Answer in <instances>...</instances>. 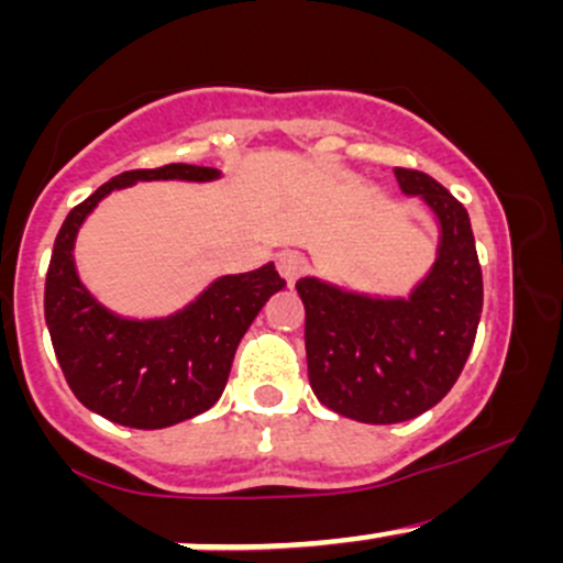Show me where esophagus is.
Segmentation results:
<instances>
[{
    "label": "esophagus",
    "instance_id": "34e87169",
    "mask_svg": "<svg viewBox=\"0 0 563 563\" xmlns=\"http://www.w3.org/2000/svg\"><path fill=\"white\" fill-rule=\"evenodd\" d=\"M277 269H280V275L286 277V280H297L305 269V255L297 253V250H283V253L277 255Z\"/></svg>",
    "mask_w": 563,
    "mask_h": 563
}]
</instances>
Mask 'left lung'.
<instances>
[{
	"label": "left lung",
	"mask_w": 563,
	"mask_h": 563,
	"mask_svg": "<svg viewBox=\"0 0 563 563\" xmlns=\"http://www.w3.org/2000/svg\"><path fill=\"white\" fill-rule=\"evenodd\" d=\"M406 196L439 220L428 275L402 297L343 291L302 277L305 351L316 397L340 417L395 424L433 408L455 387L482 316V269L463 203L433 176L395 168Z\"/></svg>",
	"instance_id": "obj_1"
}]
</instances>
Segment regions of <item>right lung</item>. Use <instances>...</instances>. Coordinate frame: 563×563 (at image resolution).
I'll use <instances>...</instances> for the list:
<instances>
[{"instance_id": "right-lung-1", "label": "right lung", "mask_w": 563, "mask_h": 563, "mask_svg": "<svg viewBox=\"0 0 563 563\" xmlns=\"http://www.w3.org/2000/svg\"><path fill=\"white\" fill-rule=\"evenodd\" d=\"M212 181L218 168L172 163L124 172L70 209L45 275V323L73 395L124 428L157 430L198 417L223 395L242 334L286 286L275 264L209 283L163 318H124L100 305L76 272L78 229L113 190L135 181Z\"/></svg>"}]
</instances>
